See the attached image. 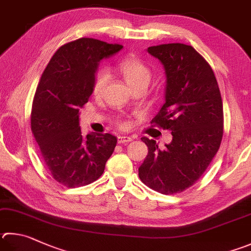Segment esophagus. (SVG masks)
Returning a JSON list of instances; mask_svg holds the SVG:
<instances>
[{"label":"esophagus","instance_id":"obj_1","mask_svg":"<svg viewBox=\"0 0 251 251\" xmlns=\"http://www.w3.org/2000/svg\"><path fill=\"white\" fill-rule=\"evenodd\" d=\"M131 140H133V138L128 137V136H118L117 137L118 144H126V143H129Z\"/></svg>","mask_w":251,"mask_h":251}]
</instances>
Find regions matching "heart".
<instances>
[{
  "label": "heart",
  "instance_id": "heart-1",
  "mask_svg": "<svg viewBox=\"0 0 251 251\" xmlns=\"http://www.w3.org/2000/svg\"><path fill=\"white\" fill-rule=\"evenodd\" d=\"M117 70L130 88L141 83L149 84L150 79H151V72L148 69V67L135 57H127L123 59L118 62ZM108 80H110L108 71L106 69H100L94 78L93 93L95 95H101Z\"/></svg>",
  "mask_w": 251,
  "mask_h": 251
}]
</instances>
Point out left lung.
Masks as SVG:
<instances>
[{
	"label": "left lung",
	"instance_id": "obj_1",
	"mask_svg": "<svg viewBox=\"0 0 251 251\" xmlns=\"http://www.w3.org/2000/svg\"><path fill=\"white\" fill-rule=\"evenodd\" d=\"M166 75L165 102L151 123L170 129L172 140L159 148L143 137L148 154L140 180L162 194H175L197 182L220 149L223 103L212 68L192 46L165 44L147 48Z\"/></svg>",
	"mask_w": 251,
	"mask_h": 251
}]
</instances>
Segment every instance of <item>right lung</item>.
<instances>
[{"mask_svg":"<svg viewBox=\"0 0 251 251\" xmlns=\"http://www.w3.org/2000/svg\"><path fill=\"white\" fill-rule=\"evenodd\" d=\"M122 45L80 38L59 48L45 69L31 108V130L54 180L75 188L98 180L115 149L111 134L82 135L80 108L93 93L100 61Z\"/></svg>","mask_w":251,"mask_h":251,"instance_id":"obj_1","label":"right lung"}]
</instances>
